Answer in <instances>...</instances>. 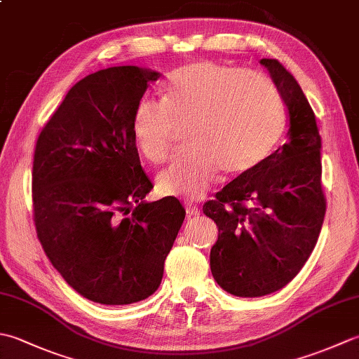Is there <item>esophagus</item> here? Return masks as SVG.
Here are the masks:
<instances>
[{"label": "esophagus", "mask_w": 359, "mask_h": 359, "mask_svg": "<svg viewBox=\"0 0 359 359\" xmlns=\"http://www.w3.org/2000/svg\"><path fill=\"white\" fill-rule=\"evenodd\" d=\"M185 208H187V215H188V217H197V216H201V210L197 208L196 205L187 203V205H185Z\"/></svg>", "instance_id": "obj_1"}]
</instances>
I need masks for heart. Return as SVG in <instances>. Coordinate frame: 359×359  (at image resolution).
Wrapping results in <instances>:
<instances>
[{"mask_svg":"<svg viewBox=\"0 0 359 359\" xmlns=\"http://www.w3.org/2000/svg\"><path fill=\"white\" fill-rule=\"evenodd\" d=\"M189 151L158 174L165 196L201 197L219 172L242 177L270 157L284 131V109L273 83L243 67L212 62L175 71L163 103L144 98L133 114V137L148 162L170 157L174 137L187 129Z\"/></svg>","mask_w":359,"mask_h":359,"instance_id":"heart-1","label":"heart"}]
</instances>
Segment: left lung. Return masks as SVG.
<instances>
[{
	"mask_svg": "<svg viewBox=\"0 0 359 359\" xmlns=\"http://www.w3.org/2000/svg\"><path fill=\"white\" fill-rule=\"evenodd\" d=\"M288 112L287 143L253 172L203 205L219 228L210 253L225 292L259 297L285 287L313 251L325 215L321 135L301 86L278 60L262 58Z\"/></svg>",
	"mask_w": 359,
	"mask_h": 359,
	"instance_id": "obj_1",
	"label": "left lung"
}]
</instances>
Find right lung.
<instances>
[{
	"label": "right lung",
	"mask_w": 359,
	"mask_h": 359,
	"mask_svg": "<svg viewBox=\"0 0 359 359\" xmlns=\"http://www.w3.org/2000/svg\"><path fill=\"white\" fill-rule=\"evenodd\" d=\"M158 77L139 66L88 75L69 89L36 140L38 241L75 292L104 306L139 302L156 292L185 219L175 197L143 201L152 184L131 125Z\"/></svg>",
	"instance_id": "obj_1"
}]
</instances>
